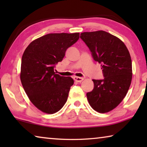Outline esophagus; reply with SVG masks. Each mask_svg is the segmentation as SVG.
<instances>
[{
    "label": "esophagus",
    "instance_id": "34e87169",
    "mask_svg": "<svg viewBox=\"0 0 147 147\" xmlns=\"http://www.w3.org/2000/svg\"><path fill=\"white\" fill-rule=\"evenodd\" d=\"M73 78L74 80L77 82H81L84 80V78H82V77H78V76H74Z\"/></svg>",
    "mask_w": 147,
    "mask_h": 147
}]
</instances>
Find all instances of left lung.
Masks as SVG:
<instances>
[{"label":"left lung","mask_w":147,"mask_h":147,"mask_svg":"<svg viewBox=\"0 0 147 147\" xmlns=\"http://www.w3.org/2000/svg\"><path fill=\"white\" fill-rule=\"evenodd\" d=\"M80 38L100 64L104 79L93 80L94 88L86 94L92 108L99 113L112 110L125 97L132 78L131 59L121 39L105 31L83 32Z\"/></svg>","instance_id":"left-lung-1"}]
</instances>
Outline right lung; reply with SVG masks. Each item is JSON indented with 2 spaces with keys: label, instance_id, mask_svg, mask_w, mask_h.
I'll list each match as a JSON object with an SVG mask.
<instances>
[{
  "label": "right lung",
  "instance_id": "1",
  "mask_svg": "<svg viewBox=\"0 0 147 147\" xmlns=\"http://www.w3.org/2000/svg\"><path fill=\"white\" fill-rule=\"evenodd\" d=\"M79 33L49 34L32 42L21 59V81L32 103L44 113L53 114L65 104L74 80L56 74L54 67Z\"/></svg>",
  "mask_w": 147,
  "mask_h": 147
}]
</instances>
